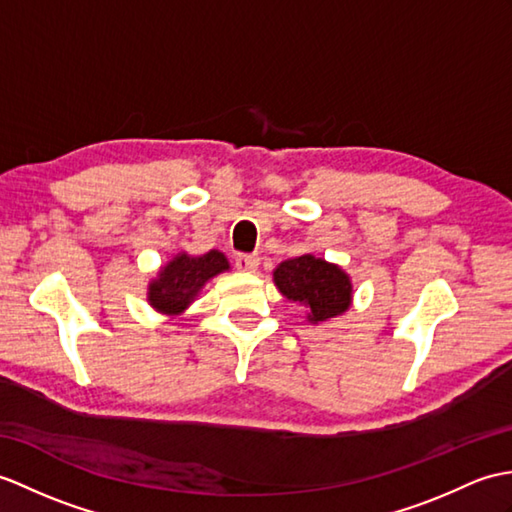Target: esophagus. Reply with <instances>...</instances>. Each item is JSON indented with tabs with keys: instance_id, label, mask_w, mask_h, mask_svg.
<instances>
[{
	"instance_id": "esophagus-1",
	"label": "esophagus",
	"mask_w": 512,
	"mask_h": 512,
	"mask_svg": "<svg viewBox=\"0 0 512 512\" xmlns=\"http://www.w3.org/2000/svg\"><path fill=\"white\" fill-rule=\"evenodd\" d=\"M235 266L244 270V272H255L259 266V257L257 255H248V253H240L235 257Z\"/></svg>"
}]
</instances>
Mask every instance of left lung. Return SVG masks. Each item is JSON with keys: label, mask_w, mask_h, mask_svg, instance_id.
<instances>
[{"label": "left lung", "mask_w": 512, "mask_h": 512, "mask_svg": "<svg viewBox=\"0 0 512 512\" xmlns=\"http://www.w3.org/2000/svg\"><path fill=\"white\" fill-rule=\"evenodd\" d=\"M275 283L285 299L310 307L312 323L334 318L349 310L351 281L338 266L325 259L303 255L283 261L275 270Z\"/></svg>", "instance_id": "obj_1"}]
</instances>
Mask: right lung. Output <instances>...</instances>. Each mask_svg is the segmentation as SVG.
<instances>
[{"mask_svg":"<svg viewBox=\"0 0 512 512\" xmlns=\"http://www.w3.org/2000/svg\"><path fill=\"white\" fill-rule=\"evenodd\" d=\"M222 270H229V261L218 251H209L200 257H189L185 253L176 255L159 272V279L150 283L148 301L165 314L183 312L194 301L202 285Z\"/></svg>","mask_w":512,"mask_h":512,"instance_id":"obj_1","label":"right lung"}]
</instances>
